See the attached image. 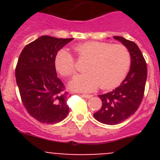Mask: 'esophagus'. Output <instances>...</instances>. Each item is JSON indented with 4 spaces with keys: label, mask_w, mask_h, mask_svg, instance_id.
Segmentation results:
<instances>
[{
    "label": "esophagus",
    "mask_w": 160,
    "mask_h": 160,
    "mask_svg": "<svg viewBox=\"0 0 160 160\" xmlns=\"http://www.w3.org/2000/svg\"><path fill=\"white\" fill-rule=\"evenodd\" d=\"M82 96L86 98H92V95L91 94H83Z\"/></svg>",
    "instance_id": "34e87169"
}]
</instances>
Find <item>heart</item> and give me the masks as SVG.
<instances>
[{"label":"heart","instance_id":"heart-1","mask_svg":"<svg viewBox=\"0 0 160 160\" xmlns=\"http://www.w3.org/2000/svg\"><path fill=\"white\" fill-rule=\"evenodd\" d=\"M80 58L88 59L87 73L73 77L70 87L74 90L91 92L98 87L102 90L114 88L126 77L131 66V54L122 44L102 42H87L73 48ZM55 67L64 77L72 76L76 71L74 58L65 49L58 52Z\"/></svg>","mask_w":160,"mask_h":160}]
</instances>
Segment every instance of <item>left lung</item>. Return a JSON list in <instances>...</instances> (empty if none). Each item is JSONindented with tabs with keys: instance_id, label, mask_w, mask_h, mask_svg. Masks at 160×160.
Listing matches in <instances>:
<instances>
[{
	"instance_id": "1",
	"label": "left lung",
	"mask_w": 160,
	"mask_h": 160,
	"mask_svg": "<svg viewBox=\"0 0 160 160\" xmlns=\"http://www.w3.org/2000/svg\"><path fill=\"white\" fill-rule=\"evenodd\" d=\"M114 38L128 48L131 62L129 73L120 86L111 92L98 95L102 105L94 117L107 125H116L135 114L142 102L148 77L146 61L136 44L122 37Z\"/></svg>"
}]
</instances>
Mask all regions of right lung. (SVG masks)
Instances as JSON below:
<instances>
[{
	"label": "right lung",
	"instance_id": "1",
	"mask_svg": "<svg viewBox=\"0 0 160 160\" xmlns=\"http://www.w3.org/2000/svg\"><path fill=\"white\" fill-rule=\"evenodd\" d=\"M73 38L42 36L26 45L18 58L16 81L24 107L32 118L53 124L67 116L69 93L58 78L54 60Z\"/></svg>",
	"mask_w": 160,
	"mask_h": 160
}]
</instances>
